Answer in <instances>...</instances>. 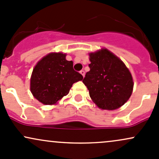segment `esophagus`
Segmentation results:
<instances>
[{"instance_id": "esophagus-1", "label": "esophagus", "mask_w": 159, "mask_h": 159, "mask_svg": "<svg viewBox=\"0 0 159 159\" xmlns=\"http://www.w3.org/2000/svg\"><path fill=\"white\" fill-rule=\"evenodd\" d=\"M80 74H81L82 76H83V77H84V76H85V71L84 70H81V71H80Z\"/></svg>"}]
</instances>
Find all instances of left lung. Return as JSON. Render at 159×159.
Here are the masks:
<instances>
[{"label": "left lung", "instance_id": "8db88e82", "mask_svg": "<svg viewBox=\"0 0 159 159\" xmlns=\"http://www.w3.org/2000/svg\"><path fill=\"white\" fill-rule=\"evenodd\" d=\"M90 70L83 83L100 109L113 110L125 104L132 94L134 82L123 61L107 49L89 53Z\"/></svg>", "mask_w": 159, "mask_h": 159}]
</instances>
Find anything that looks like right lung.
I'll return each instance as SVG.
<instances>
[{
    "label": "right lung",
    "instance_id": "right-lung-1",
    "mask_svg": "<svg viewBox=\"0 0 159 159\" xmlns=\"http://www.w3.org/2000/svg\"><path fill=\"white\" fill-rule=\"evenodd\" d=\"M66 54L52 52L37 62L31 77L30 89L34 97L46 105L56 104L70 92L73 84L83 79L73 68Z\"/></svg>",
    "mask_w": 159,
    "mask_h": 159
}]
</instances>
